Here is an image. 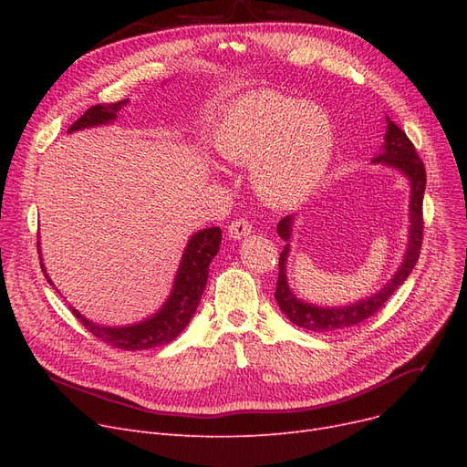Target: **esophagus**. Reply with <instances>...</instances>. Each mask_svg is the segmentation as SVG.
Returning a JSON list of instances; mask_svg holds the SVG:
<instances>
[{"instance_id":"34e87169","label":"esophagus","mask_w":467,"mask_h":467,"mask_svg":"<svg viewBox=\"0 0 467 467\" xmlns=\"http://www.w3.org/2000/svg\"><path fill=\"white\" fill-rule=\"evenodd\" d=\"M252 233V223L248 219H236L229 225V236L233 240H240Z\"/></svg>"}]
</instances>
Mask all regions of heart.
<instances>
[{
    "label": "heart",
    "mask_w": 467,
    "mask_h": 467,
    "mask_svg": "<svg viewBox=\"0 0 467 467\" xmlns=\"http://www.w3.org/2000/svg\"><path fill=\"white\" fill-rule=\"evenodd\" d=\"M213 147L227 162L248 166L250 185L265 204L287 208L320 185L335 130L320 106L278 90H254L219 115Z\"/></svg>",
    "instance_id": "heart-1"
}]
</instances>
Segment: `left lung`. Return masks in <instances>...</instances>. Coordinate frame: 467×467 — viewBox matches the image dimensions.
Instances as JSON below:
<instances>
[{
  "label": "left lung",
  "mask_w": 467,
  "mask_h": 467,
  "mask_svg": "<svg viewBox=\"0 0 467 467\" xmlns=\"http://www.w3.org/2000/svg\"><path fill=\"white\" fill-rule=\"evenodd\" d=\"M373 164H382L388 168L398 170L403 174L410 185V199H409V236H407V248L403 254V261L398 271L394 273L384 287H380L373 296L359 299L356 303H350L347 306H320L306 303L305 299H299L287 282V257L291 252V236H293V225H296V215H287L278 223V234L285 242L284 252L280 254V273H278V284L275 297L278 301L280 310L287 316L291 324L297 327L308 329V331H338L348 329L352 326H358L359 322L371 317L377 310L382 308V305L394 296V291L403 285V282L412 273V268L419 261L420 246H422V201H424V189H426V170L420 157L416 155L414 145L407 138V134L391 122L389 117H386V134L382 150L377 157L371 161Z\"/></svg>",
  "instance_id": "8db88e82"
}]
</instances>
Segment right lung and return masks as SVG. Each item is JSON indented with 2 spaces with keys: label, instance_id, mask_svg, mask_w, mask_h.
Returning <instances> with one entry per match:
<instances>
[{
  "label": "right lung",
  "instance_id": "1",
  "mask_svg": "<svg viewBox=\"0 0 467 467\" xmlns=\"http://www.w3.org/2000/svg\"><path fill=\"white\" fill-rule=\"evenodd\" d=\"M129 104L127 100H120L117 104H98L92 106L90 109L85 111L73 125L69 127L67 134L78 132L83 129H94L100 125H109L119 115V111ZM219 244H221V229L219 227H210L202 229L199 233H194L187 246L183 250L178 273L174 278V285H171V291L164 305L150 317L138 322V324H129V326H104V324H96L88 317H85L78 308H71V312L76 314L78 320L100 340L108 342V345L120 348V350H150L155 347L168 345V342L174 340L191 322V317L196 312V306L201 303V297L204 293L206 282H208V271H210V263L219 252ZM37 252L41 254V242H37ZM41 259V268L47 282L53 284V280L48 278L47 268Z\"/></svg>",
  "mask_w": 467,
  "mask_h": 467
}]
</instances>
